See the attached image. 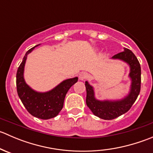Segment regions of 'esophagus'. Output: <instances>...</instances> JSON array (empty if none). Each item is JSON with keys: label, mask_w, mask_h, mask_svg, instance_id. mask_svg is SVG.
Returning <instances> with one entry per match:
<instances>
[{"label": "esophagus", "mask_w": 153, "mask_h": 153, "mask_svg": "<svg viewBox=\"0 0 153 153\" xmlns=\"http://www.w3.org/2000/svg\"><path fill=\"white\" fill-rule=\"evenodd\" d=\"M88 78H89V75H88V73H86L85 72H81V73L79 75V79L81 80V81H84V80L87 79Z\"/></svg>", "instance_id": "1"}]
</instances>
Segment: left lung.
<instances>
[{
	"mask_svg": "<svg viewBox=\"0 0 153 153\" xmlns=\"http://www.w3.org/2000/svg\"><path fill=\"white\" fill-rule=\"evenodd\" d=\"M112 58L124 61L130 67L129 76L132 83L130 92L127 96L119 101H98L95 98L93 87L87 81L85 82L86 105L94 115L104 120H112L129 111L136 101L141 90V66L133 52L125 48L124 52L116 54Z\"/></svg>",
	"mask_w": 153,
	"mask_h": 153,
	"instance_id": "8db88e82",
	"label": "left lung"
}]
</instances>
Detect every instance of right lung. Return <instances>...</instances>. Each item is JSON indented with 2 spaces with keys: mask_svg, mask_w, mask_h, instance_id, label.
<instances>
[{
  "mask_svg": "<svg viewBox=\"0 0 153 153\" xmlns=\"http://www.w3.org/2000/svg\"><path fill=\"white\" fill-rule=\"evenodd\" d=\"M37 46L27 51L18 67L16 74L17 92L24 106L31 115L41 119L47 120L58 115L64 106V98L68 90L78 81V78L75 77L65 80L47 92H38L31 89L24 81V66L28 54Z\"/></svg>",
  "mask_w": 153,
  "mask_h": 153,
  "instance_id": "1",
  "label": "right lung"
}]
</instances>
